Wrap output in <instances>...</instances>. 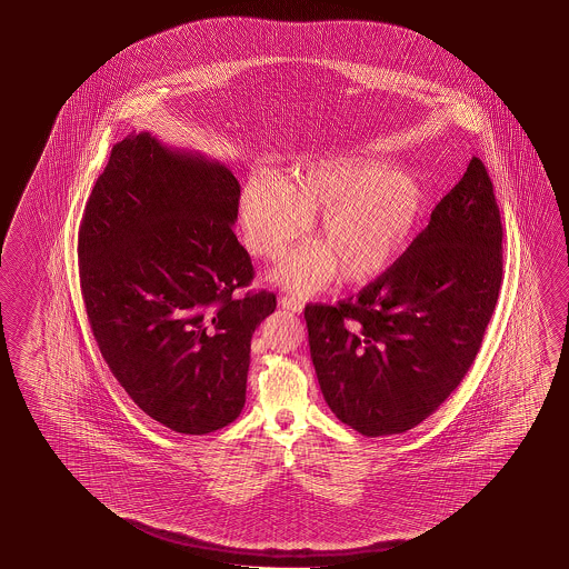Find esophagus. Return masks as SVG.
<instances>
[{"instance_id":"obj_1","label":"esophagus","mask_w":569,"mask_h":569,"mask_svg":"<svg viewBox=\"0 0 569 569\" xmlns=\"http://www.w3.org/2000/svg\"><path fill=\"white\" fill-rule=\"evenodd\" d=\"M280 306L283 309H288L291 313H301V309H303V303L296 298H289V296H283L280 299Z\"/></svg>"}]
</instances>
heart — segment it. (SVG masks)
Returning a JSON list of instances; mask_svg holds the SVG:
<instances>
[{"instance_id":"1","label":"heart","mask_w":569,"mask_h":569,"mask_svg":"<svg viewBox=\"0 0 569 569\" xmlns=\"http://www.w3.org/2000/svg\"><path fill=\"white\" fill-rule=\"evenodd\" d=\"M427 206V187L412 170L387 160L337 157L298 164L283 182L250 177L240 192L243 242L276 260L319 216L325 243L303 246L273 270V280L298 296H313L343 271L345 281L367 283L397 260Z\"/></svg>"}]
</instances>
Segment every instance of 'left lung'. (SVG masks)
<instances>
[{
  "label": "left lung",
  "mask_w": 569,
  "mask_h": 569,
  "mask_svg": "<svg viewBox=\"0 0 569 569\" xmlns=\"http://www.w3.org/2000/svg\"><path fill=\"white\" fill-rule=\"evenodd\" d=\"M502 283L492 180L472 159L407 252L337 306L306 308L329 409L365 437L415 429L468 373Z\"/></svg>",
  "instance_id": "8db88e82"
}]
</instances>
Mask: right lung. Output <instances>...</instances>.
Wrapping results in <instances>:
<instances>
[{"instance_id": "obj_1", "label": "right lung", "mask_w": 569, "mask_h": 569, "mask_svg": "<svg viewBox=\"0 0 569 569\" xmlns=\"http://www.w3.org/2000/svg\"><path fill=\"white\" fill-rule=\"evenodd\" d=\"M238 200L218 160L131 132L112 147L79 228L101 355L132 401L180 435L240 417L253 331L276 309L270 291L233 298L253 280L232 230Z\"/></svg>"}]
</instances>
